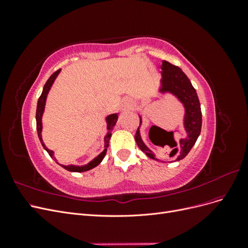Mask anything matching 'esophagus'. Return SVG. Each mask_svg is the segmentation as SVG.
I'll list each match as a JSON object with an SVG mask.
<instances>
[{
	"label": "esophagus",
	"mask_w": 248,
	"mask_h": 248,
	"mask_svg": "<svg viewBox=\"0 0 248 248\" xmlns=\"http://www.w3.org/2000/svg\"><path fill=\"white\" fill-rule=\"evenodd\" d=\"M130 106H131V102H130V100H128V99H125V100L123 101V107H124V108H125V109H128V108H130Z\"/></svg>",
	"instance_id": "1"
}]
</instances>
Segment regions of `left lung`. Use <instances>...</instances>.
I'll return each instance as SVG.
<instances>
[{
    "label": "left lung",
    "instance_id": "1",
    "mask_svg": "<svg viewBox=\"0 0 248 248\" xmlns=\"http://www.w3.org/2000/svg\"><path fill=\"white\" fill-rule=\"evenodd\" d=\"M162 72L161 78L158 81L157 87V93L160 95H170L182 104L183 107V117L182 124L183 130L182 137L179 139L178 141H175L172 139V131L167 132L159 127L153 126L151 130L156 132H167L171 136V140L176 142L177 149L176 151H171L170 156L174 155L175 160H181L189 153L191 148L196 144V141L201 133L202 128V111H201V103L197 94L196 89L191 85L189 78L186 77V74L179 68V67L172 65L167 61L162 62ZM140 117V126L136 133V141L139 148L144 152L149 158L160 161L155 156L154 152L150 149L142 140L140 134V127L142 124V115L138 114Z\"/></svg>",
    "mask_w": 248,
    "mask_h": 248
}]
</instances>
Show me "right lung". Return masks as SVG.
<instances>
[{"mask_svg":"<svg viewBox=\"0 0 248 248\" xmlns=\"http://www.w3.org/2000/svg\"><path fill=\"white\" fill-rule=\"evenodd\" d=\"M60 72H61V69L56 71L55 73H52L50 78L47 79V81L46 82V85H44L43 87V90H42V93L39 97L38 99V102H37V109H36V126H37V132H38V138L40 140V142L42 147L44 148V150L49 154V156L51 157L52 159H55L54 157V151L52 150L48 149L46 144H44V141L42 140V117H43V114H44V109H46V99H47V95L50 91V89L52 87V85H54V82L56 80V78H58V76L60 74ZM118 116H119V112H115V114H110L108 116L106 117V122H107V134L106 137H104L103 140H104V149L103 151L97 155L95 158H93L91 161H89L87 164H84V166H76V164H68V166H64V164H60L59 162H56L58 164H60L63 169L69 170V171H77V172H82V171H87V170H90L94 169L95 167L98 166V164L103 160L104 156H106L107 154V151H108V142H109V140L111 138V131L112 129H114V127L117 123V120H118Z\"/></svg>","mask_w":248,"mask_h":248,"instance_id":"right-lung-1","label":"right lung"}]
</instances>
